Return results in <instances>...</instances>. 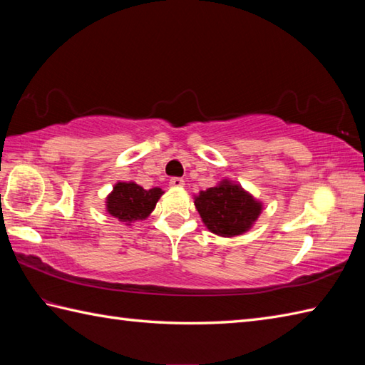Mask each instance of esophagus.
<instances>
[{"instance_id": "1", "label": "esophagus", "mask_w": 365, "mask_h": 365, "mask_svg": "<svg viewBox=\"0 0 365 365\" xmlns=\"http://www.w3.org/2000/svg\"><path fill=\"white\" fill-rule=\"evenodd\" d=\"M169 187H170V188H182V187H185L183 178H180V177L170 178V180H169Z\"/></svg>"}]
</instances>
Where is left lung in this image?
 Returning <instances> with one entry per match:
<instances>
[{
    "label": "left lung",
    "instance_id": "1",
    "mask_svg": "<svg viewBox=\"0 0 365 365\" xmlns=\"http://www.w3.org/2000/svg\"><path fill=\"white\" fill-rule=\"evenodd\" d=\"M195 205L205 227L220 237H238L250 230L262 213L263 204L242 185L229 178L216 187L200 191Z\"/></svg>",
    "mask_w": 365,
    "mask_h": 365
}]
</instances>
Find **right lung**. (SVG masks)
<instances>
[{"instance_id": "1", "label": "right lung", "mask_w": 365, "mask_h": 365, "mask_svg": "<svg viewBox=\"0 0 365 365\" xmlns=\"http://www.w3.org/2000/svg\"><path fill=\"white\" fill-rule=\"evenodd\" d=\"M163 192L158 187L144 190L136 182H118L106 196V212L125 226H131V222L143 221L153 212Z\"/></svg>"}]
</instances>
